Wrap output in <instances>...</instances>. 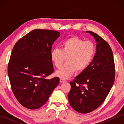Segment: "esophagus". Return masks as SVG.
Returning a JSON list of instances; mask_svg holds the SVG:
<instances>
[{
    "label": "esophagus",
    "mask_w": 124,
    "mask_h": 124,
    "mask_svg": "<svg viewBox=\"0 0 124 124\" xmlns=\"http://www.w3.org/2000/svg\"><path fill=\"white\" fill-rule=\"evenodd\" d=\"M66 82V81L65 80V79H62V78H60V83H64V82Z\"/></svg>",
    "instance_id": "1"
}]
</instances>
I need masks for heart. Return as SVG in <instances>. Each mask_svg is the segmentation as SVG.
Segmentation results:
<instances>
[{"label": "heart", "mask_w": 124, "mask_h": 124, "mask_svg": "<svg viewBox=\"0 0 124 124\" xmlns=\"http://www.w3.org/2000/svg\"><path fill=\"white\" fill-rule=\"evenodd\" d=\"M95 51V46L91 41H85L77 37L64 40L61 45V49L54 48L50 54L51 60L57 68L60 69L65 59L67 60V63L57 71L56 75L61 78L67 79L76 70H84L92 62Z\"/></svg>", "instance_id": "1"}]
</instances>
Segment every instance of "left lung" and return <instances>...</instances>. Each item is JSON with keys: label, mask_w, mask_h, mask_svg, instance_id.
Returning <instances> with one entry per match:
<instances>
[{"label": "left lung", "mask_w": 124, "mask_h": 124, "mask_svg": "<svg viewBox=\"0 0 124 124\" xmlns=\"http://www.w3.org/2000/svg\"><path fill=\"white\" fill-rule=\"evenodd\" d=\"M96 42V52L86 69L70 82L69 102L78 113H87L98 108L109 94L115 77V62L111 47L97 34L86 31Z\"/></svg>", "instance_id": "obj_1"}]
</instances>
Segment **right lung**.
Here are the masks:
<instances>
[{
	"instance_id": "1",
	"label": "right lung",
	"mask_w": 124,
	"mask_h": 124,
	"mask_svg": "<svg viewBox=\"0 0 124 124\" xmlns=\"http://www.w3.org/2000/svg\"><path fill=\"white\" fill-rule=\"evenodd\" d=\"M60 33L35 29L18 40L8 65L12 90L22 106L35 109L43 106L58 85L59 78H45L54 72L50 57L54 42Z\"/></svg>"
}]
</instances>
